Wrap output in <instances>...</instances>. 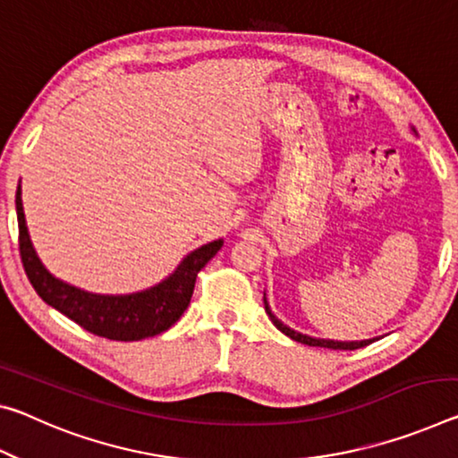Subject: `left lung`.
<instances>
[{"label": "left lung", "instance_id": "obj_1", "mask_svg": "<svg viewBox=\"0 0 458 458\" xmlns=\"http://www.w3.org/2000/svg\"><path fill=\"white\" fill-rule=\"evenodd\" d=\"M265 310L268 318H271V322L277 326V328L285 334V336H289L292 340H295V343H301V344H308V346H322V348H334V351H357V348H362L367 344L375 343V338H369V340H354V343H343V340H324V338H311V336H306V334H300L289 328V326L283 324L281 320H277V316L273 314L271 308H268L267 303V297H265Z\"/></svg>", "mask_w": 458, "mask_h": 458}]
</instances>
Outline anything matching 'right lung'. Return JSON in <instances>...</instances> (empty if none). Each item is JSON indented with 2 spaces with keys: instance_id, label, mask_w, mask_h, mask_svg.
Wrapping results in <instances>:
<instances>
[{
  "instance_id": "1",
  "label": "right lung",
  "mask_w": 458,
  "mask_h": 458,
  "mask_svg": "<svg viewBox=\"0 0 458 458\" xmlns=\"http://www.w3.org/2000/svg\"><path fill=\"white\" fill-rule=\"evenodd\" d=\"M16 212L20 228V257L24 271L30 279L36 293L48 306L59 310L83 330L101 338L132 343L157 336L169 330L181 314L187 310L193 295L195 279L208 260L222 249L224 241L203 244L201 249L187 255L175 273L163 283L130 295H99L77 289L50 275L36 255L30 234H28L24 206H21V190L16 191Z\"/></svg>"
}]
</instances>
